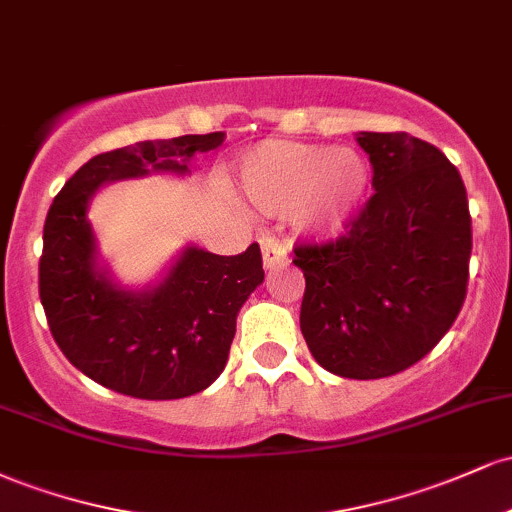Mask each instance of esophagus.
<instances>
[{"label":"esophagus","instance_id":"esophagus-1","mask_svg":"<svg viewBox=\"0 0 512 512\" xmlns=\"http://www.w3.org/2000/svg\"><path fill=\"white\" fill-rule=\"evenodd\" d=\"M262 260H264V267H267V269L279 267V264L289 262V255H286L284 240H279V238H274V236L264 238L262 240Z\"/></svg>","mask_w":512,"mask_h":512}]
</instances>
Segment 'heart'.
I'll list each match as a JSON object with an SVG mask.
<instances>
[{
	"instance_id": "b5f03b06",
	"label": "heart",
	"mask_w": 512,
	"mask_h": 512,
	"mask_svg": "<svg viewBox=\"0 0 512 512\" xmlns=\"http://www.w3.org/2000/svg\"><path fill=\"white\" fill-rule=\"evenodd\" d=\"M368 166L356 151L320 144H257L240 163V190L264 214H293L317 228H337L361 202Z\"/></svg>"
}]
</instances>
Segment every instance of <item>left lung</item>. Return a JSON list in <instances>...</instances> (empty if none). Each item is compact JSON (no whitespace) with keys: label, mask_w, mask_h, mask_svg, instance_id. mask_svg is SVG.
I'll return each instance as SVG.
<instances>
[{"label":"left lung","mask_w":512,"mask_h":512,"mask_svg":"<svg viewBox=\"0 0 512 512\" xmlns=\"http://www.w3.org/2000/svg\"><path fill=\"white\" fill-rule=\"evenodd\" d=\"M373 195L344 233L298 243L301 332L322 368L378 380L421 361L467 296L472 216L460 170L407 132H361Z\"/></svg>","instance_id":"8db88e82"}]
</instances>
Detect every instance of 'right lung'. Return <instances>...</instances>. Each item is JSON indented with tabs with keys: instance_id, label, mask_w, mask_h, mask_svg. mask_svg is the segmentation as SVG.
<instances>
[{
	"instance_id": "obj_1",
	"label": "right lung",
	"mask_w": 512,
	"mask_h": 512,
	"mask_svg": "<svg viewBox=\"0 0 512 512\" xmlns=\"http://www.w3.org/2000/svg\"><path fill=\"white\" fill-rule=\"evenodd\" d=\"M226 134H185L137 142L93 156L50 204L38 264V291L52 337L69 363L98 385L137 399L202 392L226 368L236 317L262 284V252L187 248L154 291L129 293L96 272V240L86 207L108 180L151 170L185 173L187 161L216 149Z\"/></svg>"
}]
</instances>
